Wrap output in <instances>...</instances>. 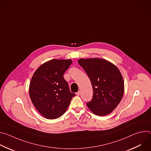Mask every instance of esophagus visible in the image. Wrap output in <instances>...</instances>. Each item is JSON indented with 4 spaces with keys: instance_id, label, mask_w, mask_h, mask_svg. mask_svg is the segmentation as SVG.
<instances>
[{
    "instance_id": "esophagus-1",
    "label": "esophagus",
    "mask_w": 151,
    "mask_h": 151,
    "mask_svg": "<svg viewBox=\"0 0 151 151\" xmlns=\"http://www.w3.org/2000/svg\"><path fill=\"white\" fill-rule=\"evenodd\" d=\"M81 94V91H78L77 93H76V95L77 96H79Z\"/></svg>"
}]
</instances>
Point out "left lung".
Listing matches in <instances>:
<instances>
[{"mask_svg":"<svg viewBox=\"0 0 151 151\" xmlns=\"http://www.w3.org/2000/svg\"><path fill=\"white\" fill-rule=\"evenodd\" d=\"M78 63L87 73L93 87V98L87 106L96 115H109L124 94V83L120 71L112 63L99 58H81Z\"/></svg>","mask_w":151,"mask_h":151,"instance_id":"1","label":"left lung"}]
</instances>
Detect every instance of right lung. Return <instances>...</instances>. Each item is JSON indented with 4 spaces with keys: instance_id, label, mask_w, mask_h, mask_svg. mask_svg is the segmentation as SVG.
<instances>
[{
    "instance_id": "obj_1",
    "label": "right lung",
    "mask_w": 151,
    "mask_h": 151,
    "mask_svg": "<svg viewBox=\"0 0 151 151\" xmlns=\"http://www.w3.org/2000/svg\"><path fill=\"white\" fill-rule=\"evenodd\" d=\"M72 63L69 59L50 60L39 66L32 76L29 87L31 100L38 112L47 119L63 115L75 96L63 78Z\"/></svg>"
}]
</instances>
